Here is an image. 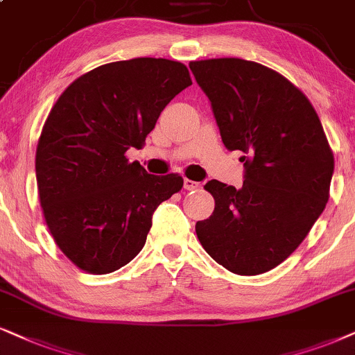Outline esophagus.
<instances>
[{"label":"esophagus","instance_id":"1","mask_svg":"<svg viewBox=\"0 0 355 355\" xmlns=\"http://www.w3.org/2000/svg\"><path fill=\"white\" fill-rule=\"evenodd\" d=\"M200 187V183L198 182H193V180H190V178H185V180H183V188H185V190H196V188Z\"/></svg>","mask_w":355,"mask_h":355}]
</instances>
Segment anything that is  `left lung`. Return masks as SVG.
Instances as JSON below:
<instances>
[{"instance_id":"8db88e82","label":"left lung","mask_w":355,"mask_h":355,"mask_svg":"<svg viewBox=\"0 0 355 355\" xmlns=\"http://www.w3.org/2000/svg\"><path fill=\"white\" fill-rule=\"evenodd\" d=\"M221 139L241 150L242 188L205 185L214 211L196 236L219 266L259 275L295 252L329 200L334 155L315 107L284 75L242 58L190 62Z\"/></svg>"}]
</instances>
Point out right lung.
<instances>
[{
	"label": "right lung",
	"mask_w": 355,
	"mask_h": 355,
	"mask_svg": "<svg viewBox=\"0 0 355 355\" xmlns=\"http://www.w3.org/2000/svg\"><path fill=\"white\" fill-rule=\"evenodd\" d=\"M191 85L188 69L139 57L96 67L70 83L47 116L35 178L47 227L78 268L103 275L144 248L152 214L183 187L125 157L141 149L164 107Z\"/></svg>",
	"instance_id": "obj_1"
}]
</instances>
